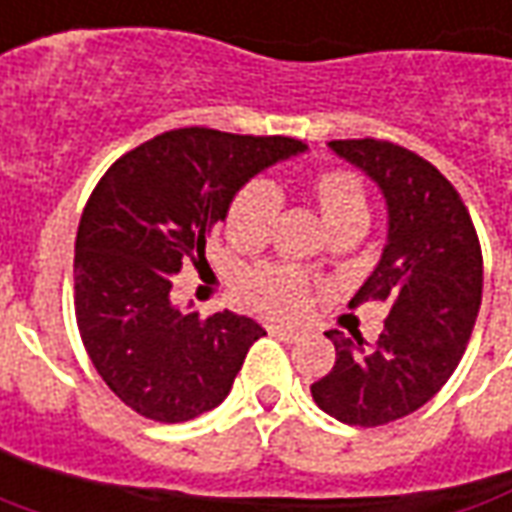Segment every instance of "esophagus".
I'll return each instance as SVG.
<instances>
[{
	"label": "esophagus",
	"mask_w": 512,
	"mask_h": 512,
	"mask_svg": "<svg viewBox=\"0 0 512 512\" xmlns=\"http://www.w3.org/2000/svg\"><path fill=\"white\" fill-rule=\"evenodd\" d=\"M269 334L277 337V340H286V343H294V340L300 337V331H294V328H283V326H272L269 328Z\"/></svg>",
	"instance_id": "esophagus-1"
}]
</instances>
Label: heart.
<instances>
[{
  "instance_id": "1",
  "label": "heart",
  "mask_w": 512,
  "mask_h": 512,
  "mask_svg": "<svg viewBox=\"0 0 512 512\" xmlns=\"http://www.w3.org/2000/svg\"><path fill=\"white\" fill-rule=\"evenodd\" d=\"M311 201L317 206L320 218L326 221L328 232L343 226H362L368 223V198L365 186L345 169H328L311 181ZM277 215V192L269 184H249L235 195L226 212V238L238 249H257L263 246L272 232ZM243 300L263 317L272 320H294L309 306V283L306 277L280 263H263L243 274L240 280Z\"/></svg>"
}]
</instances>
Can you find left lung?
Returning <instances> with one entry per match:
<instances>
[{
    "instance_id": "obj_1",
    "label": "left lung",
    "mask_w": 512,
    "mask_h": 512,
    "mask_svg": "<svg viewBox=\"0 0 512 512\" xmlns=\"http://www.w3.org/2000/svg\"><path fill=\"white\" fill-rule=\"evenodd\" d=\"M328 147L385 198L388 238L351 306L385 300L388 317L374 345L326 331L337 362L311 397L345 425L377 428L422 408L462 360L482 306V249L459 192L416 152L374 138Z\"/></svg>"
}]
</instances>
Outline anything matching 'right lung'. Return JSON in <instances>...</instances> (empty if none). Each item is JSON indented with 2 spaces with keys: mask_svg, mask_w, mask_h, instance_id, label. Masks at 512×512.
<instances>
[{
  "mask_svg": "<svg viewBox=\"0 0 512 512\" xmlns=\"http://www.w3.org/2000/svg\"><path fill=\"white\" fill-rule=\"evenodd\" d=\"M309 150L286 135L184 127L121 155L93 189L76 235V320L101 379L135 414L189 422L229 397L252 317H198L172 303V277L226 221L243 186Z\"/></svg>",
  "mask_w": 512,
  "mask_h": 512,
  "instance_id": "add662e5",
  "label": "right lung"
}]
</instances>
